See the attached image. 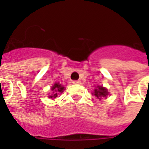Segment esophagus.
Returning <instances> with one entry per match:
<instances>
[{
    "label": "esophagus",
    "instance_id": "esophagus-1",
    "mask_svg": "<svg viewBox=\"0 0 149 149\" xmlns=\"http://www.w3.org/2000/svg\"><path fill=\"white\" fill-rule=\"evenodd\" d=\"M80 83H81L80 80H74V81H73V84H79Z\"/></svg>",
    "mask_w": 149,
    "mask_h": 149
}]
</instances>
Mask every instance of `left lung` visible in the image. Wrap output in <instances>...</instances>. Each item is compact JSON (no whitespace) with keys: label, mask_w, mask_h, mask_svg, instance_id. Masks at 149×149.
<instances>
[{"label":"left lung","mask_w":149,"mask_h":149,"mask_svg":"<svg viewBox=\"0 0 149 149\" xmlns=\"http://www.w3.org/2000/svg\"><path fill=\"white\" fill-rule=\"evenodd\" d=\"M92 95H95V97H97L100 100H102V99H104V98H106L108 96V95H109V92H108V89H106V88L103 87V86L98 85L96 87V89H95Z\"/></svg>","instance_id":"obj_1"}]
</instances>
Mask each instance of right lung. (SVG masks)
I'll return each mask as SVG.
<instances>
[{
	"mask_svg": "<svg viewBox=\"0 0 149 149\" xmlns=\"http://www.w3.org/2000/svg\"><path fill=\"white\" fill-rule=\"evenodd\" d=\"M51 90H52V94H51V95H49V98L54 100V99H55V98L58 96V95H59L60 93H63V91L65 90V87L62 86L60 84L55 83L54 84V85L51 87Z\"/></svg>",
	"mask_w": 149,
	"mask_h": 149,
	"instance_id": "obj_1",
	"label": "right lung"
}]
</instances>
